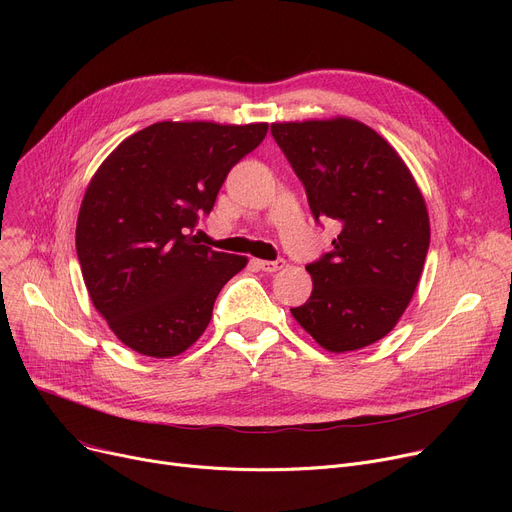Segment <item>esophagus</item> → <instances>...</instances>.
Here are the masks:
<instances>
[{"label": "esophagus", "instance_id": "34e87169", "mask_svg": "<svg viewBox=\"0 0 512 512\" xmlns=\"http://www.w3.org/2000/svg\"><path fill=\"white\" fill-rule=\"evenodd\" d=\"M255 265L259 267L261 272H278V270H282V267L286 265V261L284 259H278V261H263V259H255Z\"/></svg>", "mask_w": 512, "mask_h": 512}]
</instances>
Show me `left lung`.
Returning a JSON list of instances; mask_svg holds the SVG:
<instances>
[{"label":"left lung","instance_id":"obj_1","mask_svg":"<svg viewBox=\"0 0 512 512\" xmlns=\"http://www.w3.org/2000/svg\"><path fill=\"white\" fill-rule=\"evenodd\" d=\"M272 134L315 220L340 226L332 253L307 265L309 301L290 313L326 351H359L413 299L429 247L425 199L398 151L359 120L274 122Z\"/></svg>","mask_w":512,"mask_h":512}]
</instances>
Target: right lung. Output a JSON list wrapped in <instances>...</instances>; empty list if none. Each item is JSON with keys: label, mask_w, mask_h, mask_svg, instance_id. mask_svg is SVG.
Returning a JSON list of instances; mask_svg holds the SVG:
<instances>
[{"label": "right lung", "mask_w": 512, "mask_h": 512, "mask_svg": "<svg viewBox=\"0 0 512 512\" xmlns=\"http://www.w3.org/2000/svg\"><path fill=\"white\" fill-rule=\"evenodd\" d=\"M267 122H155L93 174L76 220V253L97 313L139 355L170 359L205 332L222 286L247 257L197 245L193 228Z\"/></svg>", "instance_id": "obj_1"}]
</instances>
